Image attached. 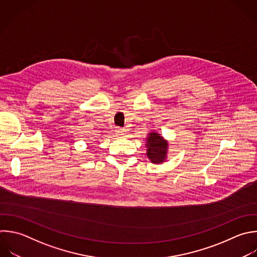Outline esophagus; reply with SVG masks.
<instances>
[{"label": "esophagus", "mask_w": 257, "mask_h": 257, "mask_svg": "<svg viewBox=\"0 0 257 257\" xmlns=\"http://www.w3.org/2000/svg\"><path fill=\"white\" fill-rule=\"evenodd\" d=\"M115 133H116L117 135H122V134L124 133V130L121 128V127H116V128H115Z\"/></svg>", "instance_id": "esophagus-1"}]
</instances>
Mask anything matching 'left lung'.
<instances>
[{
	"mask_svg": "<svg viewBox=\"0 0 257 257\" xmlns=\"http://www.w3.org/2000/svg\"><path fill=\"white\" fill-rule=\"evenodd\" d=\"M147 156L154 164L166 161L168 154V142L160 134L152 132L147 138Z\"/></svg>",
	"mask_w": 257,
	"mask_h": 257,
	"instance_id": "1",
	"label": "left lung"
}]
</instances>
